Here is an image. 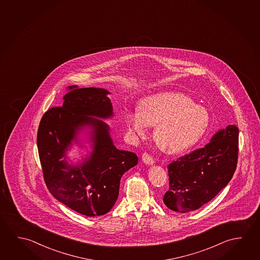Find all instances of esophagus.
<instances>
[{"instance_id":"34e87169","label":"esophagus","mask_w":260,"mask_h":260,"mask_svg":"<svg viewBox=\"0 0 260 260\" xmlns=\"http://www.w3.org/2000/svg\"><path fill=\"white\" fill-rule=\"evenodd\" d=\"M141 159H142V161L144 162L145 164H147V165H152L154 163L153 157H151V156H149L148 153L142 154Z\"/></svg>"}]
</instances>
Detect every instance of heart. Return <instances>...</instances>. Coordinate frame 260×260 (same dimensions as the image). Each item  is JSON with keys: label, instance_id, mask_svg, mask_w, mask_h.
I'll return each instance as SVG.
<instances>
[{"label": "heart", "instance_id": "obj_1", "mask_svg": "<svg viewBox=\"0 0 260 260\" xmlns=\"http://www.w3.org/2000/svg\"><path fill=\"white\" fill-rule=\"evenodd\" d=\"M209 124V111L180 92L161 91L142 99L139 111L127 117L128 131L144 138L149 126H156L154 140L168 154L190 148L204 135Z\"/></svg>", "mask_w": 260, "mask_h": 260}]
</instances>
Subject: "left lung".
<instances>
[{
	"label": "left lung",
	"mask_w": 260,
	"mask_h": 260,
	"mask_svg": "<svg viewBox=\"0 0 260 260\" xmlns=\"http://www.w3.org/2000/svg\"><path fill=\"white\" fill-rule=\"evenodd\" d=\"M239 153V128L229 125L213 135L202 149L168 166L170 188L163 197L169 209L187 213L217 196L234 175Z\"/></svg>",
	"instance_id": "obj_1"
}]
</instances>
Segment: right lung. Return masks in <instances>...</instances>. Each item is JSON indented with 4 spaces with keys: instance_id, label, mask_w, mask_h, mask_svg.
<instances>
[{
    "instance_id": "1",
    "label": "right lung",
    "mask_w": 260,
    "mask_h": 260,
    "mask_svg": "<svg viewBox=\"0 0 260 260\" xmlns=\"http://www.w3.org/2000/svg\"><path fill=\"white\" fill-rule=\"evenodd\" d=\"M109 90L70 86L62 107L44 113L37 134L39 157L44 181L56 200L87 217L111 210L119 196L122 175L138 164L136 154L117 149L108 124L113 108ZM89 129L92 151L75 166L67 160L72 142Z\"/></svg>"
}]
</instances>
